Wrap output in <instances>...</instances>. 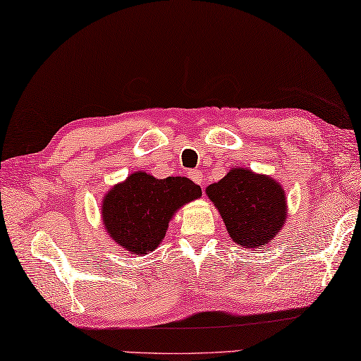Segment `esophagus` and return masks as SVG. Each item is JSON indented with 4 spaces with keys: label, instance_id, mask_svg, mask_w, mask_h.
Listing matches in <instances>:
<instances>
[{
    "label": "esophagus",
    "instance_id": "34e87169",
    "mask_svg": "<svg viewBox=\"0 0 361 361\" xmlns=\"http://www.w3.org/2000/svg\"><path fill=\"white\" fill-rule=\"evenodd\" d=\"M188 176H190V179H192L195 183H198V185H202L204 183V176L201 171H198V169H196V171H192Z\"/></svg>",
    "mask_w": 361,
    "mask_h": 361
}]
</instances>
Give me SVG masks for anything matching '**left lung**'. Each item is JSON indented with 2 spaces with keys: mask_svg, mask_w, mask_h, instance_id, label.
<instances>
[{
  "mask_svg": "<svg viewBox=\"0 0 361 361\" xmlns=\"http://www.w3.org/2000/svg\"><path fill=\"white\" fill-rule=\"evenodd\" d=\"M206 195L219 209L231 239L243 248L265 247L288 219L280 183L247 168H231L221 180L210 183Z\"/></svg>",
  "mask_w": 361,
  "mask_h": 361,
  "instance_id": "1",
  "label": "left lung"
}]
</instances>
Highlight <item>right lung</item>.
<instances>
[{
	"instance_id": "right-lung-1",
	"label": "right lung",
	"mask_w": 361,
	"mask_h": 361,
	"mask_svg": "<svg viewBox=\"0 0 361 361\" xmlns=\"http://www.w3.org/2000/svg\"><path fill=\"white\" fill-rule=\"evenodd\" d=\"M201 195L200 185L187 178L155 179L137 171L104 196L102 220L119 247L146 255L159 247L174 214Z\"/></svg>"
}]
</instances>
